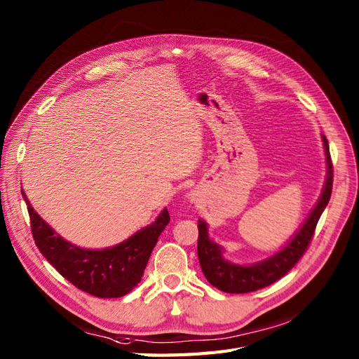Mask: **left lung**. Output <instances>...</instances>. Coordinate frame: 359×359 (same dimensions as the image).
Returning <instances> with one entry per match:
<instances>
[{"label": "left lung", "instance_id": "8db88e82", "mask_svg": "<svg viewBox=\"0 0 359 359\" xmlns=\"http://www.w3.org/2000/svg\"><path fill=\"white\" fill-rule=\"evenodd\" d=\"M322 138L323 146H325L328 165L325 187H323L320 198L315 205L313 212L307 217L303 228L298 231L291 241H289V245H286L283 250H280L279 253H276L274 257L259 264L248 265V267L231 264L222 258L221 248L207 236V225L203 221H198V259L201 270L205 276V279L215 287H217L219 291H224L228 294H248L258 291V289H262L282 279V277L302 259V257L309 249L311 238H313L318 221L331 198L332 191L334 171L330 155V146L327 138Z\"/></svg>", "mask_w": 359, "mask_h": 359}]
</instances>
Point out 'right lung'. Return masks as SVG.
Segmentation results:
<instances>
[{"mask_svg": "<svg viewBox=\"0 0 359 359\" xmlns=\"http://www.w3.org/2000/svg\"><path fill=\"white\" fill-rule=\"evenodd\" d=\"M31 233L41 255L77 289L98 298L123 297L142 280L158 237L170 222L164 209L156 221L133 237L102 250L80 249L65 241L32 209L27 196Z\"/></svg>", "mask_w": 359, "mask_h": 359, "instance_id": "right-lung-1", "label": "right lung"}]
</instances>
